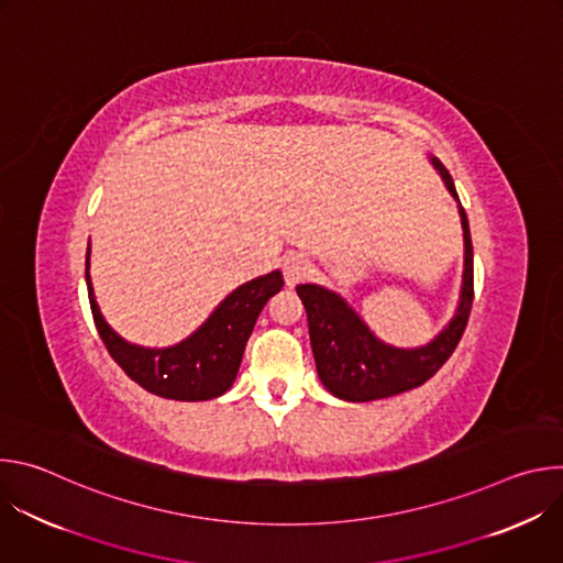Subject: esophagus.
I'll return each instance as SVG.
<instances>
[{
	"label": "esophagus",
	"mask_w": 563,
	"mask_h": 563,
	"mask_svg": "<svg viewBox=\"0 0 563 563\" xmlns=\"http://www.w3.org/2000/svg\"><path fill=\"white\" fill-rule=\"evenodd\" d=\"M283 276H285V285L289 289H294L296 285H300L307 276H309V265L307 261H302L300 256H289L283 263Z\"/></svg>",
	"instance_id": "obj_1"
}]
</instances>
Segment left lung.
I'll list each match as a JSON object with an SVG mask.
<instances>
[{
	"mask_svg": "<svg viewBox=\"0 0 563 563\" xmlns=\"http://www.w3.org/2000/svg\"><path fill=\"white\" fill-rule=\"evenodd\" d=\"M430 165L441 176L445 189L456 200L463 229V278L452 318L441 332L417 347H396L378 339L361 313L334 289L323 285H298L296 294L307 311L309 341L320 383L341 400L367 404V400L396 396L415 389L432 378L459 345L474 298L472 238L467 216L459 202L452 176L434 155Z\"/></svg>",
	"mask_w": 563,
	"mask_h": 563,
	"instance_id": "left-lung-1",
	"label": "left lung"
}]
</instances>
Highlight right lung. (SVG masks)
Instances as JSON below:
<instances>
[{
    "label": "right lung",
    "mask_w": 563,
    "mask_h": 563,
    "mask_svg": "<svg viewBox=\"0 0 563 563\" xmlns=\"http://www.w3.org/2000/svg\"><path fill=\"white\" fill-rule=\"evenodd\" d=\"M89 258L91 243L87 250L89 302L109 354L140 387L174 400H211L233 385L258 313L267 300L283 289L280 269L247 280L222 298L205 323L180 343L169 347H144L129 343L107 323L96 300Z\"/></svg>",
    "instance_id": "obj_1"
}]
</instances>
